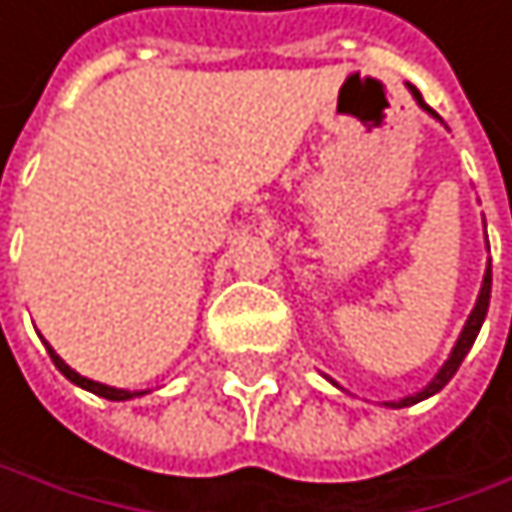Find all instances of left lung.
I'll return each mask as SVG.
<instances>
[{
	"mask_svg": "<svg viewBox=\"0 0 512 512\" xmlns=\"http://www.w3.org/2000/svg\"><path fill=\"white\" fill-rule=\"evenodd\" d=\"M413 90V96L419 99V105L425 108V112H431L434 118H437V112L434 108H428V102L422 99V93L416 90V87H410ZM489 297H492V264H489V270H486V279H483V288H480V300H477V306H473V312H470V318H467V324H464V331H461V337H458V343H455V349H452V355H449V361L443 364V370L434 376V382L425 388V391H419V394H413V397H404V400H397V404H388V407H410V404H419V400H425V397H431V394H437L452 376H455V370L461 367V361H464V355L470 352V346H473V340H477V334H480V327H483V321H486V312H489Z\"/></svg>",
	"mask_w": 512,
	"mask_h": 512,
	"instance_id": "1",
	"label": "left lung"
}]
</instances>
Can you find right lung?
<instances>
[{
  "label": "right lung",
  "instance_id": "add662e5",
  "mask_svg": "<svg viewBox=\"0 0 512 512\" xmlns=\"http://www.w3.org/2000/svg\"><path fill=\"white\" fill-rule=\"evenodd\" d=\"M48 355H51V361H54V367L69 379V382H75V385H81V388H87V391H93V394H99V397H105V400H127V397H136V394H142V391H124V388H112V385H102V382H93V379H84V376H78L51 346H48Z\"/></svg>",
  "mask_w": 512,
  "mask_h": 512
}]
</instances>
